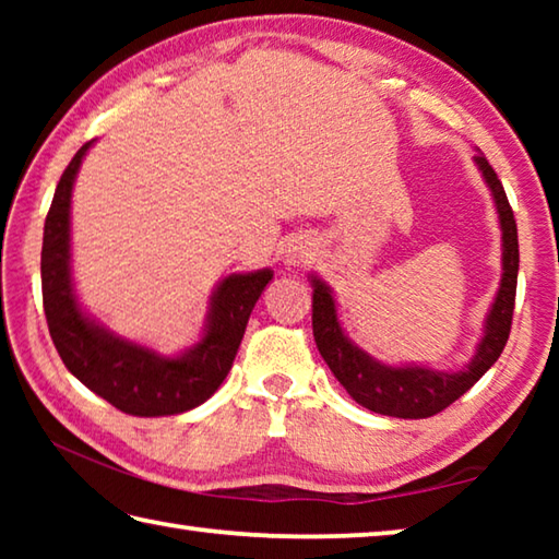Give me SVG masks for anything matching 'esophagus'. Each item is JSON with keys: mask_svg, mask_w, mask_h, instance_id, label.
I'll return each instance as SVG.
<instances>
[{"mask_svg": "<svg viewBox=\"0 0 559 559\" xmlns=\"http://www.w3.org/2000/svg\"><path fill=\"white\" fill-rule=\"evenodd\" d=\"M286 261H288V266H296L298 261H302V257H300V253H290V257H288Z\"/></svg>", "mask_w": 559, "mask_h": 559, "instance_id": "1", "label": "esophagus"}]
</instances>
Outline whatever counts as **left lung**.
Here are the masks:
<instances>
[{"mask_svg":"<svg viewBox=\"0 0 559 559\" xmlns=\"http://www.w3.org/2000/svg\"><path fill=\"white\" fill-rule=\"evenodd\" d=\"M473 163L484 175L498 212L500 239H503V259H500L503 261V273H500L493 306L486 316L484 337H480L476 353H473L466 367H461L456 372H443L433 370L429 365L394 367L380 362L345 335L337 318L333 288L323 278L310 276V286H313V335L320 355H323L330 372L337 377V382L345 386L347 394L374 414L400 416V419H427V416L439 414L456 402L461 394H466L496 365V359L508 343L520 263L518 226L496 169L488 165V159L480 153L473 157Z\"/></svg>","mask_w":559,"mask_h":559,"instance_id":"obj_1","label":"left lung"}]
</instances>
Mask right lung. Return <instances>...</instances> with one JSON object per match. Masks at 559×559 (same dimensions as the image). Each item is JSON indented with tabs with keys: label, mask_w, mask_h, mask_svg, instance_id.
<instances>
[{
	"label": "right lung",
	"mask_w": 559,
	"mask_h": 559,
	"mask_svg": "<svg viewBox=\"0 0 559 559\" xmlns=\"http://www.w3.org/2000/svg\"><path fill=\"white\" fill-rule=\"evenodd\" d=\"M91 145L93 140L66 167L44 224L41 293L51 340L66 370L116 409L132 416L189 412L210 400L229 374L251 310L273 271L222 278L210 298L200 343L173 357L120 337L83 313L71 273V194Z\"/></svg>",
	"instance_id": "obj_1"
}]
</instances>
